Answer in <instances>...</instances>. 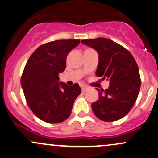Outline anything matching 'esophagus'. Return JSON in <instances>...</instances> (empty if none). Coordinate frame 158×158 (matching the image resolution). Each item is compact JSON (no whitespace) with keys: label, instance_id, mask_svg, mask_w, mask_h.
Segmentation results:
<instances>
[{"label":"esophagus","instance_id":"esophagus-1","mask_svg":"<svg viewBox=\"0 0 158 158\" xmlns=\"http://www.w3.org/2000/svg\"><path fill=\"white\" fill-rule=\"evenodd\" d=\"M82 92H86V91L88 90V88L86 87V86H85V85H82Z\"/></svg>","mask_w":158,"mask_h":158}]
</instances>
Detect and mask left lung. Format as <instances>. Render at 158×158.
Returning a JSON list of instances; mask_svg holds the SVG:
<instances>
[{
  "label": "left lung",
  "instance_id": "1",
  "mask_svg": "<svg viewBox=\"0 0 158 158\" xmlns=\"http://www.w3.org/2000/svg\"><path fill=\"white\" fill-rule=\"evenodd\" d=\"M81 42L97 51L99 62L96 76L110 81L107 89H96L99 99L92 104L94 115L106 122L123 118L133 107L140 90L139 69L133 56L122 45L105 38Z\"/></svg>",
  "mask_w": 158,
  "mask_h": 158
}]
</instances>
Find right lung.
Returning a JSON list of instances; mask_svg holds the SVG:
<instances>
[{"label": "right lung", "mask_w": 158, "mask_h": 158, "mask_svg": "<svg viewBox=\"0 0 158 158\" xmlns=\"http://www.w3.org/2000/svg\"><path fill=\"white\" fill-rule=\"evenodd\" d=\"M79 43V39L48 42L38 48L26 63L21 85L29 108L44 122L59 123L66 120L80 94L79 84L69 86L59 82L68 54Z\"/></svg>", "instance_id": "add662e5"}]
</instances>
